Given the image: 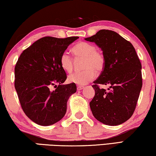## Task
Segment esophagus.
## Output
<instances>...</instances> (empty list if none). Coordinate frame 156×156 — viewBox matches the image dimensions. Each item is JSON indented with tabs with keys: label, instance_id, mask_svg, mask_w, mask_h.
I'll list each match as a JSON object with an SVG mask.
<instances>
[{
	"label": "esophagus",
	"instance_id": "esophagus-1",
	"mask_svg": "<svg viewBox=\"0 0 156 156\" xmlns=\"http://www.w3.org/2000/svg\"><path fill=\"white\" fill-rule=\"evenodd\" d=\"M83 88V86H77V90H82Z\"/></svg>",
	"mask_w": 156,
	"mask_h": 156
}]
</instances>
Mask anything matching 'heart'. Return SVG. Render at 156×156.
I'll return each instance as SVG.
<instances>
[{
  "label": "heart",
  "instance_id": "heart-1",
  "mask_svg": "<svg viewBox=\"0 0 156 156\" xmlns=\"http://www.w3.org/2000/svg\"><path fill=\"white\" fill-rule=\"evenodd\" d=\"M73 52L76 57L83 58V68L81 72L72 73L68 76L70 83L84 86L93 81L96 76V73L104 70L106 64V58L101 50H97L93 43L81 41L73 48ZM60 66L63 70L68 73L73 69V61L68 52H64L60 57Z\"/></svg>",
  "mask_w": 156,
  "mask_h": 156
}]
</instances>
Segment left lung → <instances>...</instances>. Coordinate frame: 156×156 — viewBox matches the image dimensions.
I'll list each match as a JSON object with an SVG mask.
<instances>
[{
	"instance_id": "left-lung-1",
	"label": "left lung",
	"mask_w": 156,
	"mask_h": 156,
	"mask_svg": "<svg viewBox=\"0 0 156 156\" xmlns=\"http://www.w3.org/2000/svg\"><path fill=\"white\" fill-rule=\"evenodd\" d=\"M103 51L106 64L93 85L95 94L90 102L94 117L101 123L117 126L132 116L142 86V65L134 47L117 32L101 30L86 38ZM99 85H111L109 91Z\"/></svg>"
}]
</instances>
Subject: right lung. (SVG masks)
<instances>
[{
  "mask_svg": "<svg viewBox=\"0 0 156 156\" xmlns=\"http://www.w3.org/2000/svg\"><path fill=\"white\" fill-rule=\"evenodd\" d=\"M45 37L20 55L14 68V86L23 111L41 126H50L63 118L68 99L76 90L75 83L62 84L67 79L60 57L78 39ZM58 84V86L56 85ZM55 86V90L51 88Z\"/></svg>",
  "mask_w": 156,
  "mask_h": 156,
  "instance_id": "1",
  "label": "right lung"
}]
</instances>
